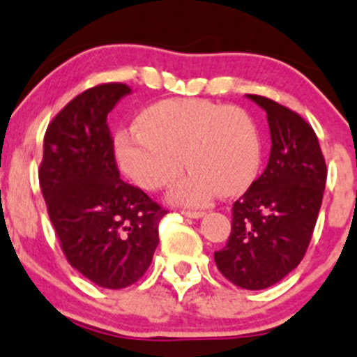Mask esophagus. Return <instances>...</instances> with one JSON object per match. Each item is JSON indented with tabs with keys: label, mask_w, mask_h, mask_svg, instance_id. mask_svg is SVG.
<instances>
[{
	"label": "esophagus",
	"mask_w": 357,
	"mask_h": 357,
	"mask_svg": "<svg viewBox=\"0 0 357 357\" xmlns=\"http://www.w3.org/2000/svg\"><path fill=\"white\" fill-rule=\"evenodd\" d=\"M183 215L190 217V219H202L205 215V212H197V210H183Z\"/></svg>",
	"instance_id": "esophagus-1"
}]
</instances>
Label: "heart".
<instances>
[{"label": "heart", "instance_id": "1", "mask_svg": "<svg viewBox=\"0 0 357 357\" xmlns=\"http://www.w3.org/2000/svg\"><path fill=\"white\" fill-rule=\"evenodd\" d=\"M118 166L142 188L171 185L185 169L190 174L171 190L178 205L200 207L219 193H241L260 169V138L245 111L204 99H167L138 116L137 126L116 135Z\"/></svg>", "mask_w": 357, "mask_h": 357}]
</instances>
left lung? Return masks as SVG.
Wrapping results in <instances>:
<instances>
[{"mask_svg": "<svg viewBox=\"0 0 357 357\" xmlns=\"http://www.w3.org/2000/svg\"><path fill=\"white\" fill-rule=\"evenodd\" d=\"M267 112L268 164L232 207L226 248L217 268L238 287L258 291L282 280L310 245L324 198L327 166L313 128L294 111L261 96H246Z\"/></svg>", "mask_w": 357, "mask_h": 357, "instance_id": "left-lung-1", "label": "left lung"}]
</instances>
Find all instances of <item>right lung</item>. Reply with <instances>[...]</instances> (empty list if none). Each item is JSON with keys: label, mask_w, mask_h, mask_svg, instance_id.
<instances>
[{"label": "right lung", "mask_w": 357, "mask_h": 357, "mask_svg": "<svg viewBox=\"0 0 357 357\" xmlns=\"http://www.w3.org/2000/svg\"><path fill=\"white\" fill-rule=\"evenodd\" d=\"M128 93V85L104 84L66 104L47 126L39 169L66 260L106 289L128 287L144 275L167 213L119 178L107 114Z\"/></svg>", "instance_id": "add662e5"}]
</instances>
